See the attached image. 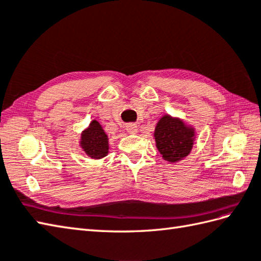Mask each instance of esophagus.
Masks as SVG:
<instances>
[{"label": "esophagus", "mask_w": 261, "mask_h": 261, "mask_svg": "<svg viewBox=\"0 0 261 261\" xmlns=\"http://www.w3.org/2000/svg\"><path fill=\"white\" fill-rule=\"evenodd\" d=\"M125 129H126L127 132H129V134L135 135V134H137V131H138V126L135 123H129V124H126Z\"/></svg>", "instance_id": "obj_1"}]
</instances>
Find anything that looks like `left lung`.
Instances as JSON below:
<instances>
[{"mask_svg":"<svg viewBox=\"0 0 261 261\" xmlns=\"http://www.w3.org/2000/svg\"><path fill=\"white\" fill-rule=\"evenodd\" d=\"M195 132L178 119L163 116L154 130V140L160 154L167 162L175 163L191 152Z\"/></svg>","mask_w":261,"mask_h":261,"instance_id":"8db88e82","label":"left lung"}]
</instances>
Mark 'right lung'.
<instances>
[{"mask_svg":"<svg viewBox=\"0 0 261 261\" xmlns=\"http://www.w3.org/2000/svg\"><path fill=\"white\" fill-rule=\"evenodd\" d=\"M81 146L87 156L93 159H101L107 156L109 151L108 136L97 121H92L88 129L83 132Z\"/></svg>","mask_w":261,"mask_h":261,"instance_id":"1","label":"right lung"}]
</instances>
